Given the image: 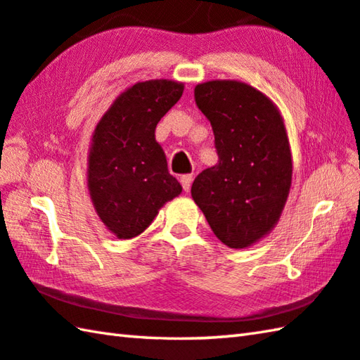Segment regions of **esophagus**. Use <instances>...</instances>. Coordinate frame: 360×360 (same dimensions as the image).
Segmentation results:
<instances>
[{
  "label": "esophagus",
  "instance_id": "34e87169",
  "mask_svg": "<svg viewBox=\"0 0 360 360\" xmlns=\"http://www.w3.org/2000/svg\"><path fill=\"white\" fill-rule=\"evenodd\" d=\"M180 181H181V186H184V190L188 193V191L191 190V184H193V175H191V174H190V175H181Z\"/></svg>",
  "mask_w": 360,
  "mask_h": 360
}]
</instances>
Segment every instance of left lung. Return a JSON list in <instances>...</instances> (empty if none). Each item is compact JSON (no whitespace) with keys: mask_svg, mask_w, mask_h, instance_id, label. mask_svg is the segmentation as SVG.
<instances>
[{"mask_svg":"<svg viewBox=\"0 0 360 360\" xmlns=\"http://www.w3.org/2000/svg\"><path fill=\"white\" fill-rule=\"evenodd\" d=\"M194 99L212 124L218 164L196 176L191 196L219 240L247 248L272 231L291 188L285 123L272 101L243 82H205Z\"/></svg>","mask_w":360,"mask_h":360,"instance_id":"obj_1","label":"left lung"}]
</instances>
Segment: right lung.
Listing matches in <instances>:
<instances>
[{
	"label": "right lung",
	"mask_w": 360,
	"mask_h": 360,
	"mask_svg": "<svg viewBox=\"0 0 360 360\" xmlns=\"http://www.w3.org/2000/svg\"><path fill=\"white\" fill-rule=\"evenodd\" d=\"M181 94L184 84L172 80L139 82L120 94L93 132L88 190L99 218L118 238L142 234L181 193L155 139L158 122Z\"/></svg>",
	"instance_id": "right-lung-1"
}]
</instances>
